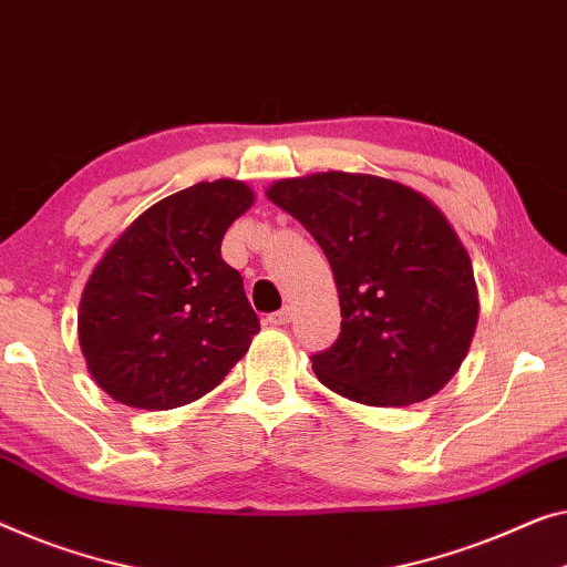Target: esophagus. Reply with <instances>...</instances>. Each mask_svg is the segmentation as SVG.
Here are the masks:
<instances>
[{
	"mask_svg": "<svg viewBox=\"0 0 567 567\" xmlns=\"http://www.w3.org/2000/svg\"><path fill=\"white\" fill-rule=\"evenodd\" d=\"M266 322H268V324H274V327H284V324H289V322H291V309L274 311V315H268V317H266Z\"/></svg>",
	"mask_w": 567,
	"mask_h": 567,
	"instance_id": "esophagus-1",
	"label": "esophagus"
}]
</instances>
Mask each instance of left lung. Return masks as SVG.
I'll list each match as a JSON object with an SVG mask.
<instances>
[{"label":"left lung","instance_id":"left-lung-1","mask_svg":"<svg viewBox=\"0 0 567 567\" xmlns=\"http://www.w3.org/2000/svg\"><path fill=\"white\" fill-rule=\"evenodd\" d=\"M266 196L309 229L330 260L342 327L311 355L327 389L365 406H409L445 385L478 324V286L461 237L416 188L324 171Z\"/></svg>","mask_w":567,"mask_h":567}]
</instances>
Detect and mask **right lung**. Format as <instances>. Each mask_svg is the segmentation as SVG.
<instances>
[{"instance_id": "right-lung-1", "label": "right lung", "mask_w": 567, "mask_h": 567, "mask_svg": "<svg viewBox=\"0 0 567 567\" xmlns=\"http://www.w3.org/2000/svg\"><path fill=\"white\" fill-rule=\"evenodd\" d=\"M256 194L237 178L155 202L114 240L79 301V344L102 391L166 412L223 383L260 332L223 237Z\"/></svg>"}]
</instances>
